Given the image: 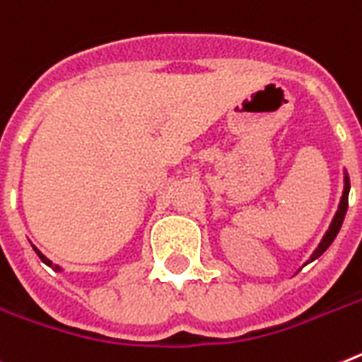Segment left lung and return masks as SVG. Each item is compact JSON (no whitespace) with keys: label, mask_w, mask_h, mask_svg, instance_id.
Instances as JSON below:
<instances>
[{"label":"left lung","mask_w":362,"mask_h":362,"mask_svg":"<svg viewBox=\"0 0 362 362\" xmlns=\"http://www.w3.org/2000/svg\"><path fill=\"white\" fill-rule=\"evenodd\" d=\"M348 193H350V180H348V175H346L344 176V193H342L341 204H339V209H337L335 217H333V221H331L329 230L326 232V235H324V239L320 241V245H318L317 250L313 252V256L309 261H315L317 257H320L322 254L327 250V247H329L331 243H333V239L337 238V233H339V230H341V226H342V221H344L346 209H348Z\"/></svg>","instance_id":"left-lung-1"}]
</instances>
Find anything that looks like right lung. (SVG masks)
Masks as SVG:
<instances>
[{"label": "right lung", "instance_id": "right-lung-1", "mask_svg": "<svg viewBox=\"0 0 362 362\" xmlns=\"http://www.w3.org/2000/svg\"><path fill=\"white\" fill-rule=\"evenodd\" d=\"M33 248H35V252H36V254H38V257H40V259H42V261H44L45 265H47V267H53V269H54V270H60V267H59V265H53V263H51V261H49V259H47V257H45V256H44V254H42V252H40V250H38V248H36V247H33Z\"/></svg>", "mask_w": 362, "mask_h": 362}]
</instances>
